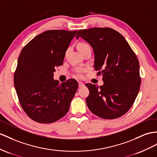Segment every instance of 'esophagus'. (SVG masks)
<instances>
[{
  "label": "esophagus",
  "mask_w": 157,
  "mask_h": 157,
  "mask_svg": "<svg viewBox=\"0 0 157 157\" xmlns=\"http://www.w3.org/2000/svg\"><path fill=\"white\" fill-rule=\"evenodd\" d=\"M78 86H79V87H83L84 86H85V84H84L83 82H78Z\"/></svg>",
  "instance_id": "1"
}]
</instances>
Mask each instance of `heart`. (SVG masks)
<instances>
[{
  "label": "heart",
  "instance_id": "b5f03b06",
  "mask_svg": "<svg viewBox=\"0 0 157 157\" xmlns=\"http://www.w3.org/2000/svg\"><path fill=\"white\" fill-rule=\"evenodd\" d=\"M87 46H89V45H87V44H86V43L80 42V43H79L78 44V50H82V48H85V47H86ZM76 75H77L78 77L82 78V76H83V70H82V69H78L77 70H76Z\"/></svg>",
  "mask_w": 157,
  "mask_h": 157
}]
</instances>
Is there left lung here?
<instances>
[{
  "instance_id": "1",
  "label": "left lung",
  "mask_w": 157,
  "mask_h": 157,
  "mask_svg": "<svg viewBox=\"0 0 157 157\" xmlns=\"http://www.w3.org/2000/svg\"><path fill=\"white\" fill-rule=\"evenodd\" d=\"M79 37L93 48L94 68L103 75V86L86 84L90 90L88 108L102 119L121 117L129 110L140 90L137 58L123 36L110 28L79 30L76 38Z\"/></svg>"
}]
</instances>
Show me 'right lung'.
Listing matches in <instances>:
<instances>
[{"label": "right lung", "mask_w": 157, "mask_h": 157, "mask_svg": "<svg viewBox=\"0 0 157 157\" xmlns=\"http://www.w3.org/2000/svg\"><path fill=\"white\" fill-rule=\"evenodd\" d=\"M76 33L45 31L28 43L20 54L14 87L23 110L34 121L54 123L69 110L78 83L73 79L59 83L53 77L55 67L63 64Z\"/></svg>", "instance_id": "right-lung-1"}]
</instances>
